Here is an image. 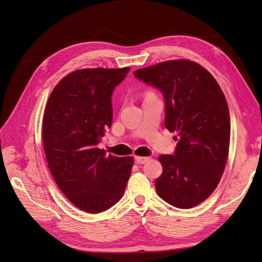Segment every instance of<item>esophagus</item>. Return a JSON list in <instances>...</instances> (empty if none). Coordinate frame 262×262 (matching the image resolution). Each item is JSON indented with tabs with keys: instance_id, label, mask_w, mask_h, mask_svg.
I'll use <instances>...</instances> for the list:
<instances>
[{
	"instance_id": "obj_1",
	"label": "esophagus",
	"mask_w": 262,
	"mask_h": 262,
	"mask_svg": "<svg viewBox=\"0 0 262 262\" xmlns=\"http://www.w3.org/2000/svg\"><path fill=\"white\" fill-rule=\"evenodd\" d=\"M135 160H136V162L138 163V164H143V163H146V162H148L149 160H150V158L149 157H135Z\"/></svg>"
}]
</instances>
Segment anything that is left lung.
Masks as SVG:
<instances>
[{"label":"left lung","instance_id":"obj_1","mask_svg":"<svg viewBox=\"0 0 262 262\" xmlns=\"http://www.w3.org/2000/svg\"><path fill=\"white\" fill-rule=\"evenodd\" d=\"M136 78L162 91L165 127L176 132L174 155L159 157L163 172L158 195L176 208L189 209L216 188L230 148V112L217 81L189 60H171L134 72Z\"/></svg>","mask_w":262,"mask_h":262}]
</instances>
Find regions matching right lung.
<instances>
[{"mask_svg":"<svg viewBox=\"0 0 262 262\" xmlns=\"http://www.w3.org/2000/svg\"><path fill=\"white\" fill-rule=\"evenodd\" d=\"M129 67L83 69L54 87L42 120L49 170L73 205L99 213L119 201L127 185L133 157L106 156L98 143L111 127V96Z\"/></svg>","mask_w":262,"mask_h":262,"instance_id":"right-lung-1","label":"right lung"}]
</instances>
